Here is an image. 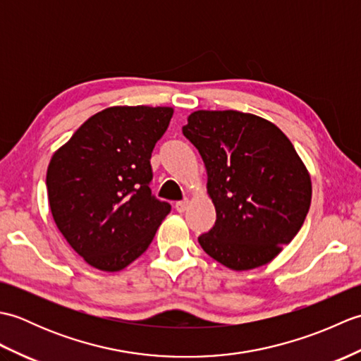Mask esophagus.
<instances>
[{
	"mask_svg": "<svg viewBox=\"0 0 361 361\" xmlns=\"http://www.w3.org/2000/svg\"><path fill=\"white\" fill-rule=\"evenodd\" d=\"M188 204H189V200L188 198H185V200H180L175 203V209L178 212H185L188 209Z\"/></svg>",
	"mask_w": 361,
	"mask_h": 361,
	"instance_id": "1",
	"label": "esophagus"
}]
</instances>
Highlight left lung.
<instances>
[{
	"instance_id": "obj_1",
	"label": "left lung",
	"mask_w": 361,
	"mask_h": 361,
	"mask_svg": "<svg viewBox=\"0 0 361 361\" xmlns=\"http://www.w3.org/2000/svg\"><path fill=\"white\" fill-rule=\"evenodd\" d=\"M183 135L203 158L217 214L198 243L235 271L270 262L310 208V175L293 144L270 121L234 110L194 111Z\"/></svg>"
}]
</instances>
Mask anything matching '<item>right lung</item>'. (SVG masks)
<instances>
[{
	"mask_svg": "<svg viewBox=\"0 0 361 361\" xmlns=\"http://www.w3.org/2000/svg\"><path fill=\"white\" fill-rule=\"evenodd\" d=\"M171 106H110L51 158L46 188L54 221L91 267L119 271L149 248L171 204L152 195L150 158Z\"/></svg>",
	"mask_w": 361,
	"mask_h": 361,
	"instance_id": "obj_1",
	"label": "right lung"
}]
</instances>
